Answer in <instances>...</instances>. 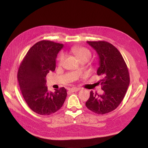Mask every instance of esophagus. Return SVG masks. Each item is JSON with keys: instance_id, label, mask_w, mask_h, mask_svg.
<instances>
[{"instance_id": "esophagus-1", "label": "esophagus", "mask_w": 148, "mask_h": 148, "mask_svg": "<svg viewBox=\"0 0 148 148\" xmlns=\"http://www.w3.org/2000/svg\"><path fill=\"white\" fill-rule=\"evenodd\" d=\"M79 90V88H71L69 89V91L71 92H77Z\"/></svg>"}]
</instances>
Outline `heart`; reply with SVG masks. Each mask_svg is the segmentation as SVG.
Masks as SVG:
<instances>
[{
    "instance_id": "heart-1",
    "label": "heart",
    "mask_w": 148,
    "mask_h": 148,
    "mask_svg": "<svg viewBox=\"0 0 148 148\" xmlns=\"http://www.w3.org/2000/svg\"><path fill=\"white\" fill-rule=\"evenodd\" d=\"M71 52L77 57V59L80 61L83 59H90L91 56V53L88 49L79 46H76L71 49ZM65 56L63 53H61L58 59V65H62L63 64L64 61Z\"/></svg>"
}]
</instances>
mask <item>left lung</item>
I'll return each instance as SVG.
<instances>
[{"mask_svg":"<svg viewBox=\"0 0 148 148\" xmlns=\"http://www.w3.org/2000/svg\"><path fill=\"white\" fill-rule=\"evenodd\" d=\"M99 58L97 75L103 77L100 82L102 95L90 92L86 102L87 108L97 114L115 110L123 101L130 84V75L123 58L112 44L104 41H87Z\"/></svg>","mask_w":148,"mask_h":148,"instance_id":"obj_1","label":"left lung"}]
</instances>
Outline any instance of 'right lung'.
<instances>
[{
  "label": "right lung",
  "instance_id": "right-lung-1",
  "mask_svg": "<svg viewBox=\"0 0 148 148\" xmlns=\"http://www.w3.org/2000/svg\"><path fill=\"white\" fill-rule=\"evenodd\" d=\"M63 47L47 40L39 41L29 49L19 66L17 78L22 95L29 108L39 115L55 113L66 97L64 87L49 92L46 85V75L55 70L57 53Z\"/></svg>",
  "mask_w": 148,
  "mask_h": 148
}]
</instances>
